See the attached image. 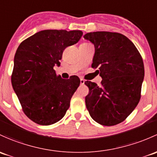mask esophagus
Returning <instances> with one entry per match:
<instances>
[{
    "label": "esophagus",
    "instance_id": "esophagus-1",
    "mask_svg": "<svg viewBox=\"0 0 157 157\" xmlns=\"http://www.w3.org/2000/svg\"><path fill=\"white\" fill-rule=\"evenodd\" d=\"M84 83H85V80H84L83 79H80V84H81V85H83Z\"/></svg>",
    "mask_w": 157,
    "mask_h": 157
}]
</instances>
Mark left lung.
I'll return each mask as SVG.
<instances>
[{
	"label": "left lung",
	"mask_w": 157,
	"mask_h": 157,
	"mask_svg": "<svg viewBox=\"0 0 157 157\" xmlns=\"http://www.w3.org/2000/svg\"><path fill=\"white\" fill-rule=\"evenodd\" d=\"M95 47L92 67H98L101 86L86 81L89 94L86 106L91 117L103 126L124 121L141 98L144 76L142 57L123 34L109 31L87 33L83 36Z\"/></svg>",
	"instance_id": "1"
}]
</instances>
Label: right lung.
I'll return each instance as SVG.
<instances>
[{"label": "right lung", "mask_w": 157, "mask_h": 157, "mask_svg": "<svg viewBox=\"0 0 157 157\" xmlns=\"http://www.w3.org/2000/svg\"><path fill=\"white\" fill-rule=\"evenodd\" d=\"M79 30H44L23 40L16 50L11 82L25 114L49 126L62 119L80 86L77 77L65 80L53 69L66 47L77 44Z\"/></svg>", "instance_id": "add662e5"}]
</instances>
